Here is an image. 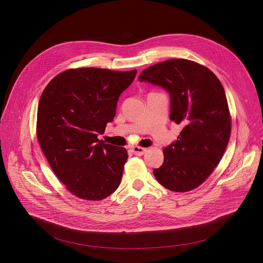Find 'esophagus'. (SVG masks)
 I'll return each instance as SVG.
<instances>
[{
    "label": "esophagus",
    "instance_id": "1",
    "mask_svg": "<svg viewBox=\"0 0 263 263\" xmlns=\"http://www.w3.org/2000/svg\"><path fill=\"white\" fill-rule=\"evenodd\" d=\"M146 151H147V148H145V147H140V146H133V147H132V152H133L135 155H137V156L143 155Z\"/></svg>",
    "mask_w": 263,
    "mask_h": 263
}]
</instances>
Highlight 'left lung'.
<instances>
[{"instance_id": "1", "label": "left lung", "mask_w": 263, "mask_h": 263, "mask_svg": "<svg viewBox=\"0 0 263 263\" xmlns=\"http://www.w3.org/2000/svg\"><path fill=\"white\" fill-rule=\"evenodd\" d=\"M138 80L170 93V119L183 126L177 140L163 148V163L153 171L156 180L176 193L197 189L219 163L230 138L231 118L220 81L207 67L187 59L154 64Z\"/></svg>"}]
</instances>
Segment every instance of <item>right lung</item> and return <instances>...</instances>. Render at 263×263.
<instances>
[{
  "mask_svg": "<svg viewBox=\"0 0 263 263\" xmlns=\"http://www.w3.org/2000/svg\"><path fill=\"white\" fill-rule=\"evenodd\" d=\"M136 72L71 68L57 74L43 91L37 139L57 178L80 199L103 200L121 183L127 149L98 136L114 121L119 98Z\"/></svg>",
  "mask_w": 263,
  "mask_h": 263,
  "instance_id": "obj_1",
  "label": "right lung"
}]
</instances>
